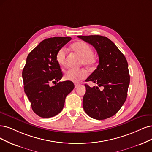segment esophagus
<instances>
[{"label": "esophagus", "instance_id": "34e87169", "mask_svg": "<svg viewBox=\"0 0 152 152\" xmlns=\"http://www.w3.org/2000/svg\"><path fill=\"white\" fill-rule=\"evenodd\" d=\"M80 86V84H77V83H75V88H77V87H79Z\"/></svg>", "mask_w": 152, "mask_h": 152}]
</instances>
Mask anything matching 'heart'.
<instances>
[{
  "instance_id": "heart-1",
  "label": "heart",
  "mask_w": 152,
  "mask_h": 152,
  "mask_svg": "<svg viewBox=\"0 0 152 152\" xmlns=\"http://www.w3.org/2000/svg\"><path fill=\"white\" fill-rule=\"evenodd\" d=\"M72 50L81 57L80 64H83L88 68H93L97 63V58L93 54V50L89 45L85 42L78 41L71 45ZM66 49L61 48L56 55L57 63L61 66H64L66 63ZM86 73L85 71L80 69H69L64 72V78L66 80L77 82L85 78Z\"/></svg>"
}]
</instances>
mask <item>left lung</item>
<instances>
[{"instance_id": "8db88e82", "label": "left lung", "mask_w": 152, "mask_h": 152, "mask_svg": "<svg viewBox=\"0 0 152 152\" xmlns=\"http://www.w3.org/2000/svg\"><path fill=\"white\" fill-rule=\"evenodd\" d=\"M77 37L91 44L99 56L97 68L86 80L96 83L98 86L91 88L85 85L84 110L94 119L108 118L120 110L127 97L130 84L127 61L108 37L98 35Z\"/></svg>"}]
</instances>
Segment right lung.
<instances>
[{
	"label": "right lung",
	"mask_w": 152,
	"mask_h": 152,
	"mask_svg": "<svg viewBox=\"0 0 152 152\" xmlns=\"http://www.w3.org/2000/svg\"><path fill=\"white\" fill-rule=\"evenodd\" d=\"M70 37L46 39L28 54L22 71L24 89L34 113L50 118L63 110L65 99L75 88L71 81L58 82L63 77L56 59L58 50L71 41ZM53 82L54 86H50Z\"/></svg>",
	"instance_id": "obj_1"
}]
</instances>
